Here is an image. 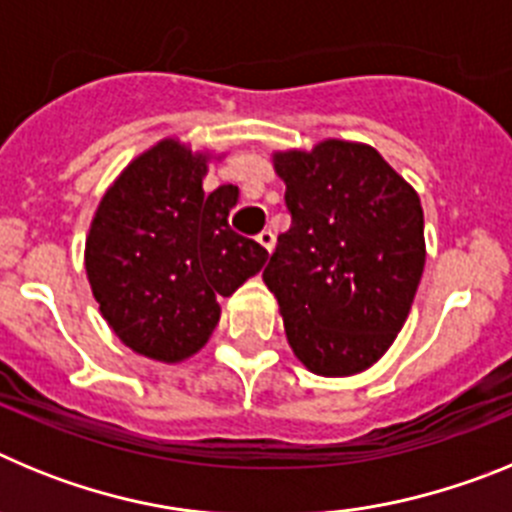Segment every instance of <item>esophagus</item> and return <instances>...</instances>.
<instances>
[{"label":"esophagus","mask_w":512,"mask_h":512,"mask_svg":"<svg viewBox=\"0 0 512 512\" xmlns=\"http://www.w3.org/2000/svg\"><path fill=\"white\" fill-rule=\"evenodd\" d=\"M256 241H259L261 246L271 253L274 251V243H277V238H274V233H271V230H261V233L256 235Z\"/></svg>","instance_id":"esophagus-1"}]
</instances>
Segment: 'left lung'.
I'll return each mask as SVG.
<instances>
[{
    "instance_id": "left-lung-1",
    "label": "left lung",
    "mask_w": 512,
    "mask_h": 512,
    "mask_svg": "<svg viewBox=\"0 0 512 512\" xmlns=\"http://www.w3.org/2000/svg\"><path fill=\"white\" fill-rule=\"evenodd\" d=\"M292 225L264 269L297 359L364 372L408 320L425 264L415 189L374 148L325 140L274 156Z\"/></svg>"
}]
</instances>
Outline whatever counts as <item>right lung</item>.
Segmentation results:
<instances>
[{"mask_svg": "<svg viewBox=\"0 0 512 512\" xmlns=\"http://www.w3.org/2000/svg\"><path fill=\"white\" fill-rule=\"evenodd\" d=\"M205 156L176 140L138 156L99 202L87 238V277L104 320L135 354H197L233 295L269 259L228 223L238 187L205 194Z\"/></svg>", "mask_w": 512, "mask_h": 512, "instance_id": "1", "label": "right lung"}]
</instances>
